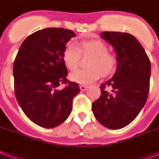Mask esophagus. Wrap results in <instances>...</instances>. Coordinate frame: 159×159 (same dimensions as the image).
Returning <instances> with one entry per match:
<instances>
[{
  "mask_svg": "<svg viewBox=\"0 0 159 159\" xmlns=\"http://www.w3.org/2000/svg\"><path fill=\"white\" fill-rule=\"evenodd\" d=\"M87 88H88V86H85V85H81V86H80V90H81V91H86Z\"/></svg>",
  "mask_w": 159,
  "mask_h": 159,
  "instance_id": "34e87169",
  "label": "esophagus"
}]
</instances>
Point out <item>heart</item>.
Returning <instances> with one entry per match:
<instances>
[{"label": "heart", "instance_id": "b5f03b06", "mask_svg": "<svg viewBox=\"0 0 159 159\" xmlns=\"http://www.w3.org/2000/svg\"><path fill=\"white\" fill-rule=\"evenodd\" d=\"M81 55H89L88 68L77 69L69 75L73 82L89 84L97 80L100 76L107 77L115 71L117 57L108 51V46L100 40H85L77 44V47L68 45L63 52V61L69 69L75 70L79 64Z\"/></svg>", "mask_w": 159, "mask_h": 159}]
</instances>
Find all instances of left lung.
Wrapping results in <instances>:
<instances>
[{"label": "left lung", "instance_id": "8db88e82", "mask_svg": "<svg viewBox=\"0 0 159 159\" xmlns=\"http://www.w3.org/2000/svg\"><path fill=\"white\" fill-rule=\"evenodd\" d=\"M100 35L114 49L117 64L113 77L100 86L101 95L92 104V110L103 126L117 130L130 124L146 103L151 64L142 46L131 34L103 32Z\"/></svg>", "mask_w": 159, "mask_h": 159}]
</instances>
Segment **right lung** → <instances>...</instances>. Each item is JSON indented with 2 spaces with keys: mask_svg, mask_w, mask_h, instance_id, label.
<instances>
[{
  "mask_svg": "<svg viewBox=\"0 0 159 159\" xmlns=\"http://www.w3.org/2000/svg\"><path fill=\"white\" fill-rule=\"evenodd\" d=\"M73 31L49 28L37 31L22 43L14 63L16 100L26 116L45 128L59 126L70 115L78 84L66 79L63 61ZM67 83L64 89L60 84Z\"/></svg>",
  "mask_w": 159,
  "mask_h": 159,
  "instance_id": "obj_1",
  "label": "right lung"
}]
</instances>
